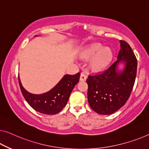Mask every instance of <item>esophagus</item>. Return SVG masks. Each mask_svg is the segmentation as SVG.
I'll return each mask as SVG.
<instances>
[{
    "mask_svg": "<svg viewBox=\"0 0 149 149\" xmlns=\"http://www.w3.org/2000/svg\"><path fill=\"white\" fill-rule=\"evenodd\" d=\"M86 79H87V75L85 74V73H84V72L81 73L80 77H79V80L84 81L86 80Z\"/></svg>",
    "mask_w": 149,
    "mask_h": 149,
    "instance_id": "obj_1",
    "label": "esophagus"
}]
</instances>
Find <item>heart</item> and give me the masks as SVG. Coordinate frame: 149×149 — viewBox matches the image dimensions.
<instances>
[{"label":"heart","mask_w":149,"mask_h":149,"mask_svg":"<svg viewBox=\"0 0 149 149\" xmlns=\"http://www.w3.org/2000/svg\"><path fill=\"white\" fill-rule=\"evenodd\" d=\"M82 59L88 60L91 58L90 65L92 70L99 72L109 65L112 59V52L109 47H104L101 43H94L85 47L80 52Z\"/></svg>","instance_id":"1"}]
</instances>
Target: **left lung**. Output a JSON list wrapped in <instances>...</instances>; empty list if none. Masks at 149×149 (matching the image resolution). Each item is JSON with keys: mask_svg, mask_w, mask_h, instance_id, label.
I'll return each instance as SVG.
<instances>
[{"mask_svg": "<svg viewBox=\"0 0 149 149\" xmlns=\"http://www.w3.org/2000/svg\"><path fill=\"white\" fill-rule=\"evenodd\" d=\"M118 59L102 74L89 75L88 100L92 109L99 114H112L125 104L134 86L136 75L137 59L130 46L120 41ZM125 68L118 71L119 64Z\"/></svg>", "mask_w": 149, "mask_h": 149, "instance_id": "1", "label": "left lung"}]
</instances>
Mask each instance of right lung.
<instances>
[{
    "mask_svg": "<svg viewBox=\"0 0 149 149\" xmlns=\"http://www.w3.org/2000/svg\"><path fill=\"white\" fill-rule=\"evenodd\" d=\"M79 76L80 73L65 75L55 87L42 94L28 92L22 86L19 77V82L22 94L33 109L42 114L53 115L59 113L66 106L73 89L79 81Z\"/></svg>",
    "mask_w": 149,
    "mask_h": 149,
    "instance_id": "add662e5",
    "label": "right lung"
}]
</instances>
